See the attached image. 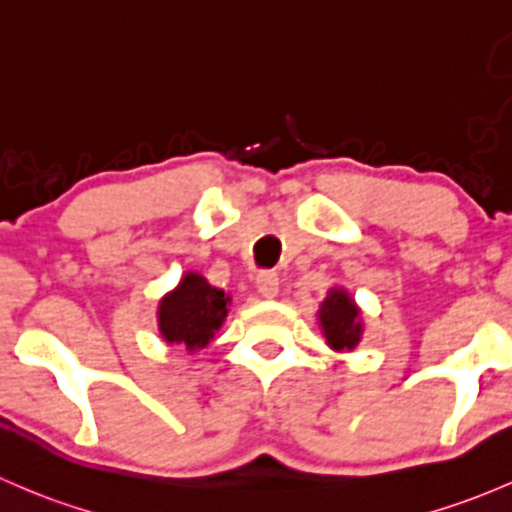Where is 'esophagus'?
I'll list each match as a JSON object with an SVG mask.
<instances>
[{
  "label": "esophagus",
  "instance_id": "esophagus-1",
  "mask_svg": "<svg viewBox=\"0 0 512 512\" xmlns=\"http://www.w3.org/2000/svg\"><path fill=\"white\" fill-rule=\"evenodd\" d=\"M257 292H260L265 299L277 297V292H279V274L272 272V270H265V272L257 274Z\"/></svg>",
  "mask_w": 512,
  "mask_h": 512
}]
</instances>
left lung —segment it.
<instances>
[{
    "label": "left lung",
    "mask_w": 512,
    "mask_h": 512,
    "mask_svg": "<svg viewBox=\"0 0 512 512\" xmlns=\"http://www.w3.org/2000/svg\"><path fill=\"white\" fill-rule=\"evenodd\" d=\"M319 324L326 343L333 351H353L360 343L363 321L355 301L348 297L346 289L333 287L319 309Z\"/></svg>",
    "instance_id": "left-lung-1"
}]
</instances>
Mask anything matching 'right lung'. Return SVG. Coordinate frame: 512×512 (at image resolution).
I'll return each instance as SVG.
<instances>
[{
	"label": "right lung",
	"instance_id": "obj_1",
	"mask_svg": "<svg viewBox=\"0 0 512 512\" xmlns=\"http://www.w3.org/2000/svg\"><path fill=\"white\" fill-rule=\"evenodd\" d=\"M230 297L211 287L206 277L186 272L174 292L159 301V333L166 343L196 353L213 341L228 316Z\"/></svg>",
	"mask_w": 512,
	"mask_h": 512
}]
</instances>
